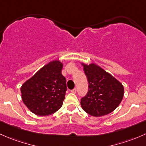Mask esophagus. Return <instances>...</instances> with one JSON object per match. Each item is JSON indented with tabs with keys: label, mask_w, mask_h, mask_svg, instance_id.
<instances>
[{
	"label": "esophagus",
	"mask_w": 146,
	"mask_h": 146,
	"mask_svg": "<svg viewBox=\"0 0 146 146\" xmlns=\"http://www.w3.org/2000/svg\"><path fill=\"white\" fill-rule=\"evenodd\" d=\"M71 92H72V93H73V94H76V88H74V89L71 90Z\"/></svg>",
	"instance_id": "34e87169"
}]
</instances>
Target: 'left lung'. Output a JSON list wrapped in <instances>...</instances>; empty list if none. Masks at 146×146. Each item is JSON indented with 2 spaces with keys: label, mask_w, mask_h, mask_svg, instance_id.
I'll return each mask as SVG.
<instances>
[{
  "label": "left lung",
  "mask_w": 146,
  "mask_h": 146,
  "mask_svg": "<svg viewBox=\"0 0 146 146\" xmlns=\"http://www.w3.org/2000/svg\"><path fill=\"white\" fill-rule=\"evenodd\" d=\"M88 82V91L81 99V106L91 116L102 117L115 110L122 100L121 83L95 63L82 62Z\"/></svg>",
  "instance_id": "8db88e82"
}]
</instances>
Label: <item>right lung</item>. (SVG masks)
Masks as SVG:
<instances>
[{
	"instance_id": "obj_1",
	"label": "right lung",
	"mask_w": 146,
	"mask_h": 146,
	"mask_svg": "<svg viewBox=\"0 0 146 146\" xmlns=\"http://www.w3.org/2000/svg\"><path fill=\"white\" fill-rule=\"evenodd\" d=\"M62 67L58 60L50 61L22 85V101L32 113L48 116L62 107L67 90Z\"/></svg>"
}]
</instances>
